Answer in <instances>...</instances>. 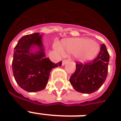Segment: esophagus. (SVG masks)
I'll return each instance as SVG.
<instances>
[{"label":"esophagus","instance_id":"34e87169","mask_svg":"<svg viewBox=\"0 0 121 121\" xmlns=\"http://www.w3.org/2000/svg\"><path fill=\"white\" fill-rule=\"evenodd\" d=\"M68 62V60H62V65H64V64H66V63H67Z\"/></svg>","mask_w":121,"mask_h":121}]
</instances>
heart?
<instances>
[{
  "instance_id": "b5f03b06",
  "label": "heart",
  "mask_w": 121,
  "mask_h": 121,
  "mask_svg": "<svg viewBox=\"0 0 121 121\" xmlns=\"http://www.w3.org/2000/svg\"><path fill=\"white\" fill-rule=\"evenodd\" d=\"M54 48L61 55L64 52L69 54L76 55L81 61L92 59L98 52V44L93 41L83 38L69 39L62 42V47L58 43L54 44Z\"/></svg>"
}]
</instances>
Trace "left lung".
<instances>
[{"mask_svg": "<svg viewBox=\"0 0 121 121\" xmlns=\"http://www.w3.org/2000/svg\"><path fill=\"white\" fill-rule=\"evenodd\" d=\"M109 58L107 47L102 44L98 55L92 61L85 64L77 62L76 70L69 79L74 89L84 94H91L98 90L107 78Z\"/></svg>", "mask_w": 121, "mask_h": 121, "instance_id": "1", "label": "left lung"}]
</instances>
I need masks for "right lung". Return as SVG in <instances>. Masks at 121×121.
Masks as SVG:
<instances>
[{
    "mask_svg": "<svg viewBox=\"0 0 121 121\" xmlns=\"http://www.w3.org/2000/svg\"><path fill=\"white\" fill-rule=\"evenodd\" d=\"M41 38L39 33L25 35L14 47L12 62L14 79L22 89L30 92L44 89L51 70L62 65V61L55 64L45 57ZM34 46H38L39 51L30 53V48Z\"/></svg>",
    "mask_w": 121,
    "mask_h": 121,
    "instance_id": "obj_1",
    "label": "right lung"
}]
</instances>
